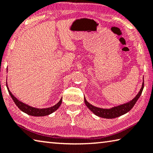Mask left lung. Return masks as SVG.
<instances>
[{"instance_id": "8db88e82", "label": "left lung", "mask_w": 153, "mask_h": 153, "mask_svg": "<svg viewBox=\"0 0 153 153\" xmlns=\"http://www.w3.org/2000/svg\"><path fill=\"white\" fill-rule=\"evenodd\" d=\"M144 83L143 82L142 86L141 89H140L139 93H138L136 97H135L133 99H132L130 102L123 104V105H118L117 107H114L111 109H103L94 107L93 105L90 104L85 99H84V102H85L86 105L89 108V110H91V111H93L94 114L99 116V117H102L105 118H114L125 114L131 110L135 103H136L137 99L140 98V95H141L143 89H144Z\"/></svg>"}]
</instances>
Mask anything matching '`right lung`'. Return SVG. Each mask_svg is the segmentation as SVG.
Returning <instances> with one entry per match:
<instances>
[{"mask_svg": "<svg viewBox=\"0 0 153 153\" xmlns=\"http://www.w3.org/2000/svg\"><path fill=\"white\" fill-rule=\"evenodd\" d=\"M7 89H8L9 93L10 94V96L11 97L12 99H13L14 103H16V105L18 106V108H20V110L23 111V112L27 114L28 115L30 116H47L49 115L50 114H52L54 112V111L57 110L58 108L60 107V104L62 103V99H60V101L57 104H56L55 105L52 106V107L50 108H43V109H39V108H35L33 107H31L30 105H26V104L22 102V101H20L18 99L16 98L13 95L10 91H9V88L7 87Z\"/></svg>", "mask_w": 153, "mask_h": 153, "instance_id": "obj_1", "label": "right lung"}]
</instances>
